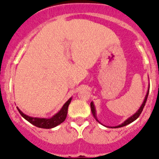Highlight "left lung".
I'll list each match as a JSON object with an SVG mask.
<instances>
[{
  "label": "left lung",
  "mask_w": 159,
  "mask_h": 159,
  "mask_svg": "<svg viewBox=\"0 0 159 159\" xmlns=\"http://www.w3.org/2000/svg\"><path fill=\"white\" fill-rule=\"evenodd\" d=\"M149 89H150V85H149V87H148V90H147V94H146L145 98H144L143 102L142 105L140 106V108H139L138 111H137L136 112H135V113L134 114V115H132V116H130L129 118L127 119V120H126L125 121H124V123H122V124H120V125H118V126H115V127H111V128H121V127H124V126L128 125V124H131V123H132L133 121H135V120H136V119L138 118L139 116V115H140V114H141V112H142L144 106H145L146 101H147V97H148V94H149ZM90 106H91V111H92V113H93V116H94V118H95V120L98 123L101 124V123L100 122L99 120H98V119H97V113H96L95 105H94V104H93V101L91 103H90Z\"/></svg>",
  "instance_id": "obj_1"
}]
</instances>
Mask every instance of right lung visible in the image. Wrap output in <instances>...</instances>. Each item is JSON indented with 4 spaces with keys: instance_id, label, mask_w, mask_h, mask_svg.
Returning <instances> with one entry per match:
<instances>
[{
    "instance_id": "1",
    "label": "right lung",
    "mask_w": 159,
    "mask_h": 159,
    "mask_svg": "<svg viewBox=\"0 0 159 159\" xmlns=\"http://www.w3.org/2000/svg\"><path fill=\"white\" fill-rule=\"evenodd\" d=\"M72 97H70L65 104H63V106L62 108L58 111L55 115L53 116L51 118H38V117H31L29 116L24 114L22 111H20L18 107H16L17 110L19 111L20 115L24 117L26 120L31 123V124L35 125V127L40 128H46V129H50V128H53L56 127V126L59 125L60 124H62L66 118L67 112H68V107L70 103Z\"/></svg>"
}]
</instances>
